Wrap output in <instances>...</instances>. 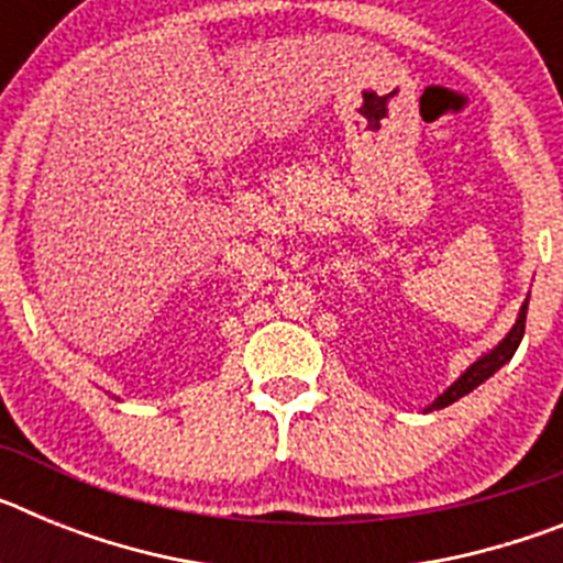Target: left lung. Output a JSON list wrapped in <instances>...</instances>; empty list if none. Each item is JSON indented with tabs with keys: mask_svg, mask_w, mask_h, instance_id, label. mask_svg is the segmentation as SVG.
<instances>
[{
	"mask_svg": "<svg viewBox=\"0 0 563 563\" xmlns=\"http://www.w3.org/2000/svg\"><path fill=\"white\" fill-rule=\"evenodd\" d=\"M527 305H530V296L525 298V305H521L519 310V318H516V324L510 327V332H507L505 338H501L499 343H496L494 350H487L485 355L476 357L471 366H467L465 372H462L460 377H456L454 383H451L449 389L442 391L440 397H437L434 402H431L429 409L426 411H434V409H445V406H451V402H456L460 397H465L467 391H474L476 386H482V383L487 380V377H494L496 372L505 366L510 357L516 355V350H519L521 338H525V321H527Z\"/></svg>",
	"mask_w": 563,
	"mask_h": 563,
	"instance_id": "left-lung-1",
	"label": "left lung"
}]
</instances>
